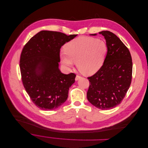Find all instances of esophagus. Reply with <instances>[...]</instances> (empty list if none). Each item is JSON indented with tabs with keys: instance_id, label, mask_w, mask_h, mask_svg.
<instances>
[{
	"instance_id": "1",
	"label": "esophagus",
	"mask_w": 148,
	"mask_h": 148,
	"mask_svg": "<svg viewBox=\"0 0 148 148\" xmlns=\"http://www.w3.org/2000/svg\"><path fill=\"white\" fill-rule=\"evenodd\" d=\"M81 77H82L81 76H79V75H77V76H76V77H75V80L77 81V80H78L79 79H80Z\"/></svg>"
}]
</instances>
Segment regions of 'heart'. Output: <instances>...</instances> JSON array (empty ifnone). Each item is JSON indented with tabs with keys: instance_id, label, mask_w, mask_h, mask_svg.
I'll return each mask as SVG.
<instances>
[{
	"instance_id": "heart-1",
	"label": "heart",
	"mask_w": 148,
	"mask_h": 148,
	"mask_svg": "<svg viewBox=\"0 0 148 148\" xmlns=\"http://www.w3.org/2000/svg\"><path fill=\"white\" fill-rule=\"evenodd\" d=\"M64 51L61 53V60L65 67L72 68L76 63L77 68L82 73L90 76L103 66L107 45L102 40L81 37L66 43Z\"/></svg>"
}]
</instances>
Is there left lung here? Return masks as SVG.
I'll list each match as a JSON object with an SVG mask.
<instances>
[{
    "mask_svg": "<svg viewBox=\"0 0 148 148\" xmlns=\"http://www.w3.org/2000/svg\"><path fill=\"white\" fill-rule=\"evenodd\" d=\"M99 33L104 37L107 52L101 68L87 77L90 86L87 98L96 107L110 110L120 104L129 89L132 79V58L127 47L114 33L109 31Z\"/></svg>",
    "mask_w": 148,
    "mask_h": 148,
    "instance_id": "1",
    "label": "left lung"
}]
</instances>
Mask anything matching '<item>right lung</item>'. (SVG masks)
<instances>
[{"label": "right lung", "instance_id": "obj_1", "mask_svg": "<svg viewBox=\"0 0 148 148\" xmlns=\"http://www.w3.org/2000/svg\"><path fill=\"white\" fill-rule=\"evenodd\" d=\"M77 35L42 30L24 47L20 60L23 84L32 101L44 110H53L68 99L76 75L59 68L60 49Z\"/></svg>", "mask_w": 148, "mask_h": 148}]
</instances>
